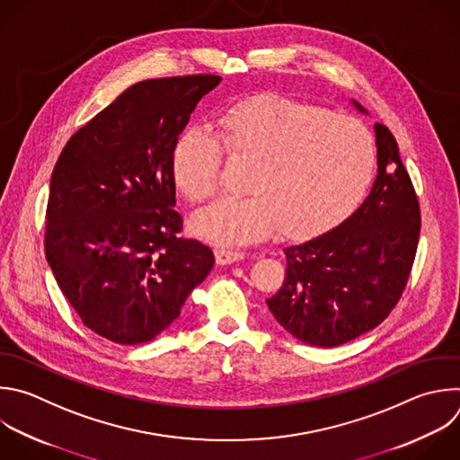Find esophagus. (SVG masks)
Masks as SVG:
<instances>
[{"label":"esophagus","instance_id":"34e87169","mask_svg":"<svg viewBox=\"0 0 460 460\" xmlns=\"http://www.w3.org/2000/svg\"><path fill=\"white\" fill-rule=\"evenodd\" d=\"M215 258H217V263L218 265H229V263H234V261H240L243 258L242 252H236V251H227V249H217L215 251Z\"/></svg>","mask_w":460,"mask_h":460}]
</instances>
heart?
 Returning <instances> with one entry per match:
<instances>
[{"instance_id":"obj_1","label":"heart","mask_w":460,"mask_h":460,"mask_svg":"<svg viewBox=\"0 0 460 460\" xmlns=\"http://www.w3.org/2000/svg\"><path fill=\"white\" fill-rule=\"evenodd\" d=\"M224 155L251 163L243 199H218L191 220L204 242L238 247L276 229L309 238L347 220L376 175V144L356 119L288 97L263 93L222 111L215 135L184 129L170 157L175 188L191 202L209 199Z\"/></svg>"}]
</instances>
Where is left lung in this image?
I'll list each match as a JSON object with an SVG mask.
<instances>
[{"label":"left lung","mask_w":460,"mask_h":460,"mask_svg":"<svg viewBox=\"0 0 460 460\" xmlns=\"http://www.w3.org/2000/svg\"><path fill=\"white\" fill-rule=\"evenodd\" d=\"M374 131L377 177L370 195L336 229L285 249L283 285L267 299L276 322L314 347L343 345L383 323L415 260L419 200L392 131L379 122Z\"/></svg>","instance_id":"obj_1"}]
</instances>
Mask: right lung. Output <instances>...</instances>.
I'll return each instance as SVG.
<instances>
[{
	"mask_svg": "<svg viewBox=\"0 0 460 460\" xmlns=\"http://www.w3.org/2000/svg\"><path fill=\"white\" fill-rule=\"evenodd\" d=\"M218 75L140 81L77 129L56 163L45 252L56 281L95 334L138 345L179 316L215 265L179 238L172 147Z\"/></svg>",
	"mask_w": 460,
	"mask_h": 460,
	"instance_id": "right-lung-1",
	"label": "right lung"
}]
</instances>
